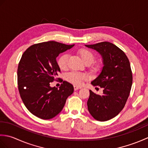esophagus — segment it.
Returning <instances> with one entry per match:
<instances>
[{
	"label": "esophagus",
	"mask_w": 148,
	"mask_h": 148,
	"mask_svg": "<svg viewBox=\"0 0 148 148\" xmlns=\"http://www.w3.org/2000/svg\"><path fill=\"white\" fill-rule=\"evenodd\" d=\"M74 90H77L79 89H81V86H76V85H74Z\"/></svg>",
	"instance_id": "esophagus-1"
}]
</instances>
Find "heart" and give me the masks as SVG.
<instances>
[{
	"mask_svg": "<svg viewBox=\"0 0 148 148\" xmlns=\"http://www.w3.org/2000/svg\"><path fill=\"white\" fill-rule=\"evenodd\" d=\"M77 55H79L81 60L85 64H92L95 60V55L89 49L85 48H81L77 51ZM68 59L69 56L67 54L61 55L57 60V64L58 67L62 71H65L68 67ZM99 67L98 65L93 66V68L97 69ZM86 78V75L82 73H79L76 72H72L67 74L66 79L68 82L71 83L74 85L79 86L82 84L83 81Z\"/></svg>",
	"mask_w": 148,
	"mask_h": 148,
	"instance_id": "obj_1",
	"label": "heart"
}]
</instances>
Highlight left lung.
<instances>
[{"label": "left lung", "mask_w": 148, "mask_h": 148, "mask_svg": "<svg viewBox=\"0 0 148 148\" xmlns=\"http://www.w3.org/2000/svg\"><path fill=\"white\" fill-rule=\"evenodd\" d=\"M102 55L103 67L99 76L92 83L103 88L102 95L90 90L88 109L96 120H109L120 112L130 95L132 84L129 60L118 47L109 42L85 45Z\"/></svg>", "instance_id": "obj_1"}]
</instances>
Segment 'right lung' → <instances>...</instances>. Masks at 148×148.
Wrapping results in <instances>:
<instances>
[{
  "label": "right lung",
  "mask_w": 148,
  "mask_h": 148,
  "mask_svg": "<svg viewBox=\"0 0 148 148\" xmlns=\"http://www.w3.org/2000/svg\"><path fill=\"white\" fill-rule=\"evenodd\" d=\"M74 46L55 41L30 46L22 55L17 76L18 90L23 103L34 116L42 119L54 118L62 111L74 86L62 79L58 88L51 87L60 69L56 57ZM59 79V78H58Z\"/></svg>",
  "instance_id": "right-lung-1"
}]
</instances>
